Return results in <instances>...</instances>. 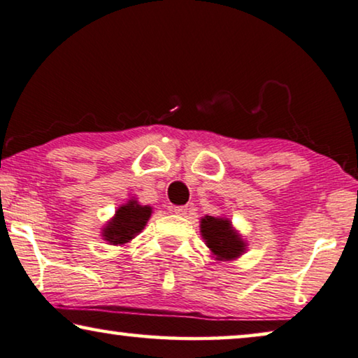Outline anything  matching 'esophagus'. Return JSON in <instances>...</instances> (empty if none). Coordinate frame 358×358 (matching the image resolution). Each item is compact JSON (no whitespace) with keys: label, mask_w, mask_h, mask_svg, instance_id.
I'll return each mask as SVG.
<instances>
[{"label":"esophagus","mask_w":358,"mask_h":358,"mask_svg":"<svg viewBox=\"0 0 358 358\" xmlns=\"http://www.w3.org/2000/svg\"><path fill=\"white\" fill-rule=\"evenodd\" d=\"M174 213H176V215H180V216H185V215L189 213V206H187V205L174 206Z\"/></svg>","instance_id":"esophagus-1"}]
</instances>
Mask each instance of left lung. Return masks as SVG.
I'll return each instance as SVG.
<instances>
[{"label":"left lung","mask_w":358,"mask_h":358,"mask_svg":"<svg viewBox=\"0 0 358 358\" xmlns=\"http://www.w3.org/2000/svg\"><path fill=\"white\" fill-rule=\"evenodd\" d=\"M200 232L206 247L217 260H236L245 252V242L237 234L227 217H201Z\"/></svg>","instance_id":"1"}]
</instances>
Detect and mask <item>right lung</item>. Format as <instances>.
<instances>
[{
  "label": "right lung",
  "mask_w": 358,
  "mask_h": 358,
  "mask_svg": "<svg viewBox=\"0 0 358 358\" xmlns=\"http://www.w3.org/2000/svg\"><path fill=\"white\" fill-rule=\"evenodd\" d=\"M152 216V206L138 205L137 200H129L126 205L119 206L116 215L103 227V239L113 245H124L132 241L147 224Z\"/></svg>",
  "instance_id": "obj_1"
}]
</instances>
